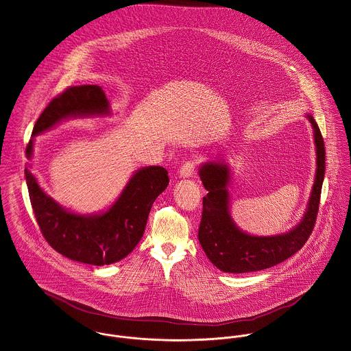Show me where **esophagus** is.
Masks as SVG:
<instances>
[{"instance_id":"34e87169","label":"esophagus","mask_w":351,"mask_h":351,"mask_svg":"<svg viewBox=\"0 0 351 351\" xmlns=\"http://www.w3.org/2000/svg\"><path fill=\"white\" fill-rule=\"evenodd\" d=\"M196 162L195 160H189V162H183V165L180 167V171H179V175L182 178H189L195 173L196 171Z\"/></svg>"}]
</instances>
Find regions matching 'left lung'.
Returning <instances> with one entry per match:
<instances>
[{
    "instance_id": "obj_1",
    "label": "left lung",
    "mask_w": 351,
    "mask_h": 351,
    "mask_svg": "<svg viewBox=\"0 0 351 351\" xmlns=\"http://www.w3.org/2000/svg\"><path fill=\"white\" fill-rule=\"evenodd\" d=\"M308 119L314 128L317 147L315 183L306 214L297 227L287 234L254 237L241 231L234 224L228 210V167L210 162L203 164L199 169V176L208 193L203 197V213L197 238L206 255L219 270L242 274L270 269L294 255L310 238L319 210L326 152L318 124L310 114Z\"/></svg>"
}]
</instances>
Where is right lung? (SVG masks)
Instances as JSON below:
<instances>
[{"label": "right lung", "instance_id": "1", "mask_svg": "<svg viewBox=\"0 0 351 351\" xmlns=\"http://www.w3.org/2000/svg\"><path fill=\"white\" fill-rule=\"evenodd\" d=\"M109 103L99 85L69 86L57 95L34 124L38 135L68 117L104 114ZM33 141L27 145V159ZM32 208L43 237L61 255L93 266L121 261L140 242L151 207L169 183L168 172L159 165L141 168L131 178L116 203L101 215L68 213L40 189L36 178L25 169Z\"/></svg>", "mask_w": 351, "mask_h": 351}]
</instances>
